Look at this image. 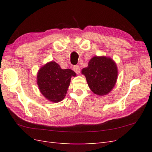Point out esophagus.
<instances>
[{
    "mask_svg": "<svg viewBox=\"0 0 152 152\" xmlns=\"http://www.w3.org/2000/svg\"><path fill=\"white\" fill-rule=\"evenodd\" d=\"M73 70L74 72H75L76 74H80V68L78 65H75L73 66Z\"/></svg>",
    "mask_w": 152,
    "mask_h": 152,
    "instance_id": "esophagus-1",
    "label": "esophagus"
}]
</instances>
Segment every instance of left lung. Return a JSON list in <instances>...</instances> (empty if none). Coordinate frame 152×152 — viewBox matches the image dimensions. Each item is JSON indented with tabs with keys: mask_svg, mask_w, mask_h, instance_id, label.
I'll return each mask as SVG.
<instances>
[{
	"mask_svg": "<svg viewBox=\"0 0 152 152\" xmlns=\"http://www.w3.org/2000/svg\"><path fill=\"white\" fill-rule=\"evenodd\" d=\"M85 75L91 91L99 95H105L114 88L118 77V69L114 61L105 57H94L83 68Z\"/></svg>",
	"mask_w": 152,
	"mask_h": 152,
	"instance_id": "obj_1",
	"label": "left lung"
}]
</instances>
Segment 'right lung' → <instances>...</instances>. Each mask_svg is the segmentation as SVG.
Returning a JSON list of instances; mask_svg holds the SVG:
<instances>
[{
    "label": "right lung",
    "instance_id": "obj_1",
    "mask_svg": "<svg viewBox=\"0 0 152 152\" xmlns=\"http://www.w3.org/2000/svg\"><path fill=\"white\" fill-rule=\"evenodd\" d=\"M72 76H76L73 70L61 69L57 63L51 61L38 71L37 83L45 97L51 102H58L66 96Z\"/></svg>",
    "mask_w": 152,
    "mask_h": 152
}]
</instances>
